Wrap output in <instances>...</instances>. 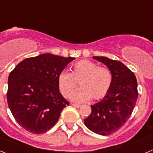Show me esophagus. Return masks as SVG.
Masks as SVG:
<instances>
[{"mask_svg":"<svg viewBox=\"0 0 153 153\" xmlns=\"http://www.w3.org/2000/svg\"><path fill=\"white\" fill-rule=\"evenodd\" d=\"M73 106H74V107L76 108H80L81 106L80 105H79V104H73Z\"/></svg>","mask_w":153,"mask_h":153,"instance_id":"34e87169","label":"esophagus"}]
</instances>
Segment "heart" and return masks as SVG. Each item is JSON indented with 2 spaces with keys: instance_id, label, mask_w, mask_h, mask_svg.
I'll return each instance as SVG.
<instances>
[{
  "instance_id": "b5f03b06",
  "label": "heart",
  "mask_w": 153,
  "mask_h": 153,
  "mask_svg": "<svg viewBox=\"0 0 153 153\" xmlns=\"http://www.w3.org/2000/svg\"><path fill=\"white\" fill-rule=\"evenodd\" d=\"M113 76L105 67H99L90 60H80L74 63L71 73L63 70L58 75V87L65 97H68L79 83L81 88L74 92L70 99L74 102H83L100 100L106 95L111 87Z\"/></svg>"
}]
</instances>
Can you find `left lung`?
I'll return each instance as SVG.
<instances>
[{
    "label": "left lung",
    "instance_id": "left-lung-1",
    "mask_svg": "<svg viewBox=\"0 0 153 153\" xmlns=\"http://www.w3.org/2000/svg\"><path fill=\"white\" fill-rule=\"evenodd\" d=\"M104 63L113 76L111 87L102 100L91 105L92 112L84 124L97 134L106 136L117 132L130 117L138 98L137 81L122 62L105 56H93Z\"/></svg>",
    "mask_w": 153,
    "mask_h": 153
}]
</instances>
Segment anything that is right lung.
<instances>
[{
  "instance_id": "1",
  "label": "right lung",
  "mask_w": 153,
  "mask_h": 153,
  "mask_svg": "<svg viewBox=\"0 0 153 153\" xmlns=\"http://www.w3.org/2000/svg\"><path fill=\"white\" fill-rule=\"evenodd\" d=\"M75 58L44 53L26 58L9 74L8 106L15 120L33 134L44 133L69 106L58 87V75Z\"/></svg>"
}]
</instances>
